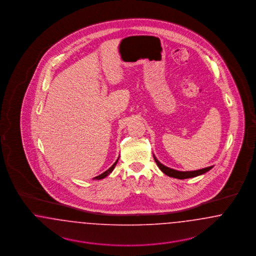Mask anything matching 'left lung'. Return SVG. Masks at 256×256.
Listing matches in <instances>:
<instances>
[{"label": "left lung", "mask_w": 256, "mask_h": 256, "mask_svg": "<svg viewBox=\"0 0 256 256\" xmlns=\"http://www.w3.org/2000/svg\"><path fill=\"white\" fill-rule=\"evenodd\" d=\"M154 158L156 160L158 166L159 167V169L162 170L165 174L169 176L170 178H178V180H184V178H195L198 176H200V174H204L207 172L208 170H211L213 168V166H210V167H207V168H204V169H200V170H187V172H182V170H174V169H170L169 167H166L164 166L163 164H161L159 162L158 158L154 156Z\"/></svg>", "instance_id": "obj_1"}]
</instances>
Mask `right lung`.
<instances>
[{"instance_id": "obj_1", "label": "right lung", "mask_w": 256, "mask_h": 256, "mask_svg": "<svg viewBox=\"0 0 256 256\" xmlns=\"http://www.w3.org/2000/svg\"><path fill=\"white\" fill-rule=\"evenodd\" d=\"M118 160H119V158H118V159L115 161V163L110 167V169L108 170H106V172H104L102 174H100V176H96V178H94V180H102V178H106L110 174H111V172L112 170H114V168H115V166H116V164H117V162H118Z\"/></svg>"}]
</instances>
